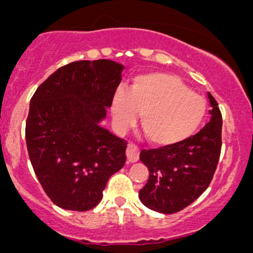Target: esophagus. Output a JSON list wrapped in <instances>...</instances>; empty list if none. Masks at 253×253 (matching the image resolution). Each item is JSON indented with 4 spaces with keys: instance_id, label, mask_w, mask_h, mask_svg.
<instances>
[{
    "instance_id": "esophagus-1",
    "label": "esophagus",
    "mask_w": 253,
    "mask_h": 253,
    "mask_svg": "<svg viewBox=\"0 0 253 253\" xmlns=\"http://www.w3.org/2000/svg\"><path fill=\"white\" fill-rule=\"evenodd\" d=\"M126 155H127V162L136 163L137 160L139 159V148L137 147L136 144H133V143H129V144L127 145Z\"/></svg>"
}]
</instances>
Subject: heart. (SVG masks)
Segmentation results:
<instances>
[{
    "instance_id": "1",
    "label": "heart",
    "mask_w": 253,
    "mask_h": 253,
    "mask_svg": "<svg viewBox=\"0 0 253 253\" xmlns=\"http://www.w3.org/2000/svg\"><path fill=\"white\" fill-rule=\"evenodd\" d=\"M111 111L119 129L131 126L138 112L148 141L172 145L197 131L205 120L207 104L176 76L153 73L137 79L129 91L119 89L112 98Z\"/></svg>"
}]
</instances>
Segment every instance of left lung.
I'll use <instances>...</instances> for the list:
<instances>
[{"instance_id": "8db88e82", "label": "left lung", "mask_w": 253, "mask_h": 253, "mask_svg": "<svg viewBox=\"0 0 253 253\" xmlns=\"http://www.w3.org/2000/svg\"><path fill=\"white\" fill-rule=\"evenodd\" d=\"M211 121L195 136L172 145L142 150L139 159L149 178L139 191L147 208L164 214L182 211L207 190L218 165L221 149L220 110L208 93Z\"/></svg>"}]
</instances>
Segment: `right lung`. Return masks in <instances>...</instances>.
<instances>
[{
    "instance_id": "add662e5",
    "label": "right lung",
    "mask_w": 253,
    "mask_h": 253,
    "mask_svg": "<svg viewBox=\"0 0 253 253\" xmlns=\"http://www.w3.org/2000/svg\"><path fill=\"white\" fill-rule=\"evenodd\" d=\"M124 68L111 60L71 62L30 100L28 154L45 193L60 208L98 206L110 176L126 162V142L100 126Z\"/></svg>"
}]
</instances>
